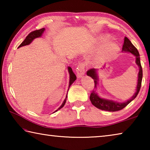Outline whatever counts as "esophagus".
I'll list each match as a JSON object with an SVG mask.
<instances>
[{
	"label": "esophagus",
	"mask_w": 150,
	"mask_h": 150,
	"mask_svg": "<svg viewBox=\"0 0 150 150\" xmlns=\"http://www.w3.org/2000/svg\"><path fill=\"white\" fill-rule=\"evenodd\" d=\"M85 63L84 62H81L79 64L77 68V77H81L85 74Z\"/></svg>",
	"instance_id": "obj_1"
}]
</instances>
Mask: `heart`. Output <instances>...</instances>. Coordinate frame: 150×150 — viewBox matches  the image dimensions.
I'll use <instances>...</instances> for the list:
<instances>
[{
	"label": "heart",
	"mask_w": 150,
	"mask_h": 150,
	"mask_svg": "<svg viewBox=\"0 0 150 150\" xmlns=\"http://www.w3.org/2000/svg\"><path fill=\"white\" fill-rule=\"evenodd\" d=\"M118 45L115 42H111L108 43L107 46L106 47L105 52L106 55L108 57H111L115 54V53L117 52Z\"/></svg>",
	"instance_id": "heart-1"
}]
</instances>
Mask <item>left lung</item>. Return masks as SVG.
<instances>
[{
	"mask_svg": "<svg viewBox=\"0 0 150 150\" xmlns=\"http://www.w3.org/2000/svg\"><path fill=\"white\" fill-rule=\"evenodd\" d=\"M122 52H130L131 54L135 55L136 57V64L138 65L139 68V73H138V85H137V88L136 92L134 94V95L131 98V99L128 100L125 103H116L114 101L106 100L104 98H101L97 95L96 93V91L93 90L91 93L90 95V100L93 105L96 106V108L101 109V110L109 111V112H115L120 110L123 109L124 107L128 105L132 100H133L135 98L137 95H138V93L139 90H140L141 85H142V76H143V73H142V67L140 63V59H139V54L138 50L136 47L132 44V42L129 40V39L127 37L124 38V41L122 46ZM87 75L90 76L94 79V82H95V87L96 88V85H97V75H96V70L95 69H91L87 71Z\"/></svg>",
	"mask_w": 150,
	"mask_h": 150,
	"instance_id": "obj_1",
	"label": "left lung"
}]
</instances>
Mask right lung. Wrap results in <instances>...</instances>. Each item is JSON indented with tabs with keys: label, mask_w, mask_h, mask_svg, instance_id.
Here are the masks:
<instances>
[{
	"label": "right lung",
	"mask_w": 150,
	"mask_h": 150,
	"mask_svg": "<svg viewBox=\"0 0 150 150\" xmlns=\"http://www.w3.org/2000/svg\"><path fill=\"white\" fill-rule=\"evenodd\" d=\"M44 30H45V28H42V29L37 30H35V31H33V32H30V34L26 36V39H25L24 41L22 42V44L19 45L18 47H22V46H24V45H26L30 44V43L32 42L33 40L35 39V38H39V37L41 36L42 34H43V32H44ZM68 71H69V75H70L69 86V87H70V86L72 85V83L76 80V79H77V77H76V75H75V73H73L72 69L70 67H68ZM68 90H69V89H68ZM67 96H66L65 99L64 100V101H63V104L62 105V106H61L60 107L58 108L57 110H55V112L57 111L58 110H59V109H61V108L63 107V106L65 105V104L66 103V100H67Z\"/></svg>",
	"instance_id": "obj_1"
}]
</instances>
